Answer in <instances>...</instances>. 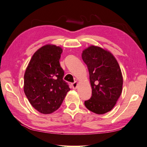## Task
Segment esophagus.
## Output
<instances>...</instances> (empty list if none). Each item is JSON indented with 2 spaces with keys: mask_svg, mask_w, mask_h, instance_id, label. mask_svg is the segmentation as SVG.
Here are the masks:
<instances>
[{
  "mask_svg": "<svg viewBox=\"0 0 147 147\" xmlns=\"http://www.w3.org/2000/svg\"><path fill=\"white\" fill-rule=\"evenodd\" d=\"M71 85H72L73 89H74V90H76L77 88V86H78V82H77V81H75Z\"/></svg>",
  "mask_w": 147,
  "mask_h": 147,
  "instance_id": "1",
  "label": "esophagus"
}]
</instances>
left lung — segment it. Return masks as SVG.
Instances as JSON below:
<instances>
[{
	"label": "left lung",
	"mask_w": 147,
	"mask_h": 147,
	"mask_svg": "<svg viewBox=\"0 0 147 147\" xmlns=\"http://www.w3.org/2000/svg\"><path fill=\"white\" fill-rule=\"evenodd\" d=\"M87 65L92 96L84 102L88 109L98 115L110 111L117 104L123 86V76L117 60L106 49L91 45L82 51Z\"/></svg>",
	"instance_id": "8db88e82"
}]
</instances>
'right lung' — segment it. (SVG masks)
I'll list each match as a JSON object with an SVG mask.
<instances>
[{
    "label": "right lung",
    "instance_id": "right-lung-1",
    "mask_svg": "<svg viewBox=\"0 0 147 147\" xmlns=\"http://www.w3.org/2000/svg\"><path fill=\"white\" fill-rule=\"evenodd\" d=\"M63 49L47 44L33 54L24 74V91L30 104L43 114L59 109L70 90L63 81L64 71L59 59Z\"/></svg>",
    "mask_w": 147,
    "mask_h": 147
}]
</instances>
